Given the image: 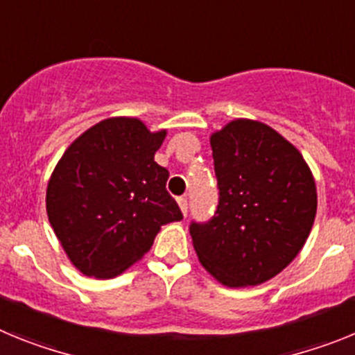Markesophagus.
I'll return each mask as SVG.
<instances>
[{
    "label": "esophagus",
    "instance_id": "34e87169",
    "mask_svg": "<svg viewBox=\"0 0 355 355\" xmlns=\"http://www.w3.org/2000/svg\"><path fill=\"white\" fill-rule=\"evenodd\" d=\"M178 205H180L181 213H183V215L187 216V211H188V200H187V197H180V199H178Z\"/></svg>",
    "mask_w": 355,
    "mask_h": 355
}]
</instances>
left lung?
Wrapping results in <instances>:
<instances>
[{
    "mask_svg": "<svg viewBox=\"0 0 355 355\" xmlns=\"http://www.w3.org/2000/svg\"><path fill=\"white\" fill-rule=\"evenodd\" d=\"M218 208L192 224L206 272L227 288L270 281L302 250L316 216V183L300 150L268 124L233 119L209 137Z\"/></svg>",
    "mask_w": 355,
    "mask_h": 355,
    "instance_id": "1",
    "label": "left lung"
}]
</instances>
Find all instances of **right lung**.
Listing matches in <instances>:
<instances>
[{"label": "right lung", "instance_id": "add662e5", "mask_svg": "<svg viewBox=\"0 0 355 355\" xmlns=\"http://www.w3.org/2000/svg\"><path fill=\"white\" fill-rule=\"evenodd\" d=\"M167 130L137 117L97 122L65 149L49 178L46 211L69 261L112 279L142 259L162 225L183 218L155 162Z\"/></svg>", "mask_w": 355, "mask_h": 355}]
</instances>
